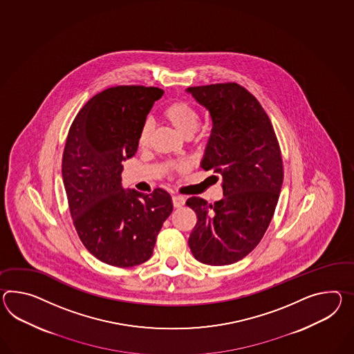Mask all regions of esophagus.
<instances>
[{
    "label": "esophagus",
    "instance_id": "esophagus-1",
    "mask_svg": "<svg viewBox=\"0 0 354 354\" xmlns=\"http://www.w3.org/2000/svg\"><path fill=\"white\" fill-rule=\"evenodd\" d=\"M185 203V199L183 196H174L173 197V205L175 208H180L181 206H184Z\"/></svg>",
    "mask_w": 354,
    "mask_h": 354
}]
</instances>
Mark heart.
Segmentation results:
<instances>
[{"label": "heart", "mask_w": 354, "mask_h": 354, "mask_svg": "<svg viewBox=\"0 0 354 354\" xmlns=\"http://www.w3.org/2000/svg\"><path fill=\"white\" fill-rule=\"evenodd\" d=\"M162 116L174 129L176 130L181 137L190 138L199 127L198 110L188 101H174L167 104L162 110ZM152 125L149 121L143 122L139 131L138 145L146 147L151 138ZM185 169L184 165H173V170L183 171Z\"/></svg>", "instance_id": "1"}]
</instances>
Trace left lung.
<instances>
[{
  "instance_id": "left-lung-1",
  "label": "left lung",
  "mask_w": 354,
  "mask_h": 354,
  "mask_svg": "<svg viewBox=\"0 0 354 354\" xmlns=\"http://www.w3.org/2000/svg\"><path fill=\"white\" fill-rule=\"evenodd\" d=\"M187 92L211 115L201 166L223 176L224 192L215 203L188 198L198 218L188 244L205 265H232L257 247L271 223L284 178L281 151L268 113L244 86L218 83Z\"/></svg>"
}]
</instances>
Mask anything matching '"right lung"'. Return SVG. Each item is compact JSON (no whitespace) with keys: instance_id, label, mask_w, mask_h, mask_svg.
Wrapping results in <instances>:
<instances>
[{"instance_id":"add662e5","label":"right lung","mask_w":354,"mask_h":354,"mask_svg":"<svg viewBox=\"0 0 354 354\" xmlns=\"http://www.w3.org/2000/svg\"><path fill=\"white\" fill-rule=\"evenodd\" d=\"M162 95L156 86L107 88L82 107L65 143L62 180L75 230L89 253L116 268L151 259L173 212L166 190L143 194L121 185V162L137 152L140 128Z\"/></svg>"}]
</instances>
